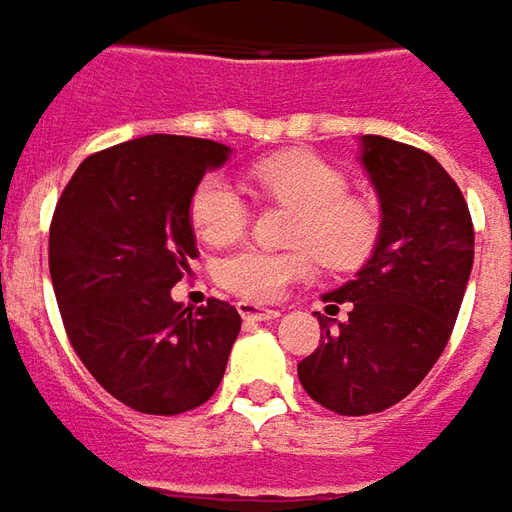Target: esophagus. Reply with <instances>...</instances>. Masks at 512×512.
Masks as SVG:
<instances>
[{
    "instance_id": "34e87169",
    "label": "esophagus",
    "mask_w": 512,
    "mask_h": 512,
    "mask_svg": "<svg viewBox=\"0 0 512 512\" xmlns=\"http://www.w3.org/2000/svg\"><path fill=\"white\" fill-rule=\"evenodd\" d=\"M237 311L242 314V320H275V317H281V311L278 308H267L259 306V303H250V300H239Z\"/></svg>"
}]
</instances>
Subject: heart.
<instances>
[{"instance_id": "heart-1", "label": "heart", "mask_w": 512, "mask_h": 512, "mask_svg": "<svg viewBox=\"0 0 512 512\" xmlns=\"http://www.w3.org/2000/svg\"><path fill=\"white\" fill-rule=\"evenodd\" d=\"M253 190L297 215L292 250L239 248L215 267L217 284L245 300H278L297 281H306L320 259L328 270H355L378 248L383 215L378 201L355 195L342 168L311 151H284L248 170ZM248 201L223 176H204L190 198V223L206 242H228L248 223Z\"/></svg>"}]
</instances>
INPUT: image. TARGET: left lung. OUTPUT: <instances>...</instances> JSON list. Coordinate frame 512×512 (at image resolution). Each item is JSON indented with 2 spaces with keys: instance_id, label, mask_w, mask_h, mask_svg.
<instances>
[{
  "instance_id": "left-lung-1",
  "label": "left lung",
  "mask_w": 512,
  "mask_h": 512,
  "mask_svg": "<svg viewBox=\"0 0 512 512\" xmlns=\"http://www.w3.org/2000/svg\"><path fill=\"white\" fill-rule=\"evenodd\" d=\"M361 162L380 198L378 248L353 281L322 297L350 303L347 322L320 320V347L297 364L303 389L342 416L405 400L444 353L474 264L463 192L422 148L364 134Z\"/></svg>"
}]
</instances>
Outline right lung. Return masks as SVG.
<instances>
[{
    "instance_id": "add662e5",
    "label": "right lung",
    "mask_w": 512,
    "mask_h": 512,
    "mask_svg": "<svg viewBox=\"0 0 512 512\" xmlns=\"http://www.w3.org/2000/svg\"><path fill=\"white\" fill-rule=\"evenodd\" d=\"M231 148L148 134L90 154L54 209L49 273L68 342L115 400L176 416L204 405L226 375L237 308L170 297L198 256L190 198Z\"/></svg>"
}]
</instances>
